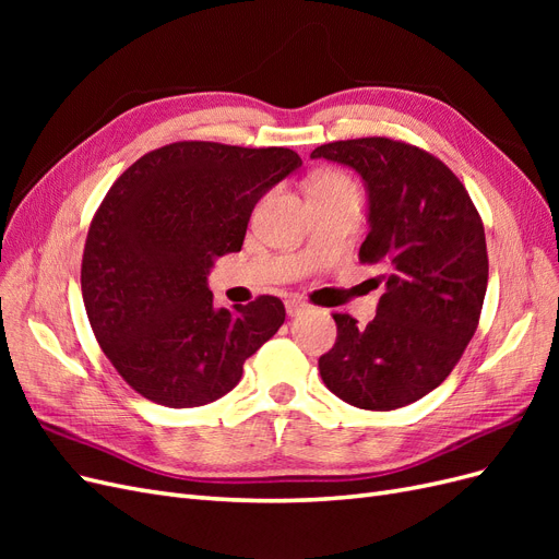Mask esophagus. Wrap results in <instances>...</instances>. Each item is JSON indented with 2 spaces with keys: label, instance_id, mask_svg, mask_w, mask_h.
I'll list each match as a JSON object with an SVG mask.
<instances>
[{
  "label": "esophagus",
  "instance_id": "esophagus-1",
  "mask_svg": "<svg viewBox=\"0 0 559 559\" xmlns=\"http://www.w3.org/2000/svg\"><path fill=\"white\" fill-rule=\"evenodd\" d=\"M284 306H286V314H289V317L302 314V312L308 310V302H306V300H300V298H289V300L284 302Z\"/></svg>",
  "mask_w": 559,
  "mask_h": 559
}]
</instances>
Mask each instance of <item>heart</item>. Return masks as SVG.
I'll return each instance as SVG.
<instances>
[{"label": "heart", "instance_id": "obj_1", "mask_svg": "<svg viewBox=\"0 0 559 559\" xmlns=\"http://www.w3.org/2000/svg\"><path fill=\"white\" fill-rule=\"evenodd\" d=\"M341 189H349V191H357V186L354 181L343 175V173H319L312 181H310V193H324V191H341Z\"/></svg>", "mask_w": 559, "mask_h": 559}]
</instances>
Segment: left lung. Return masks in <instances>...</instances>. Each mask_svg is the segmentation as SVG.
Masks as SVG:
<instances>
[{
	"label": "left lung",
	"mask_w": 559,
	"mask_h": 559,
	"mask_svg": "<svg viewBox=\"0 0 559 559\" xmlns=\"http://www.w3.org/2000/svg\"><path fill=\"white\" fill-rule=\"evenodd\" d=\"M312 158L364 177L370 230L359 261L378 265L384 282L366 326L333 314L321 380L354 408H403L452 373L478 329L489 273L483 218L450 167L415 144L359 138L321 144Z\"/></svg>",
	"instance_id": "8db88e82"
}]
</instances>
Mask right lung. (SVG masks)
Instances as JSON below:
<instances>
[{
	"label": "right lung",
	"instance_id": "right-lung-1",
	"mask_svg": "<svg viewBox=\"0 0 559 559\" xmlns=\"http://www.w3.org/2000/svg\"><path fill=\"white\" fill-rule=\"evenodd\" d=\"M300 165L284 146L175 142L111 183L83 247L81 292L99 347L134 392L167 408L222 399L284 324L277 296L216 310L207 273L242 249L253 205Z\"/></svg>",
	"mask_w": 559,
	"mask_h": 559
}]
</instances>
